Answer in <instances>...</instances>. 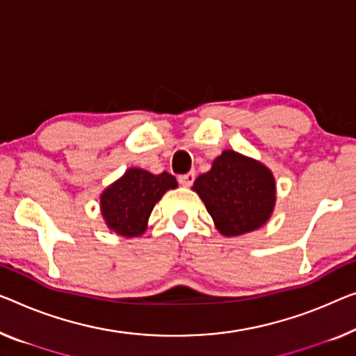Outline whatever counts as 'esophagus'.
I'll use <instances>...</instances> for the list:
<instances>
[{
  "label": "esophagus",
  "instance_id": "34e87169",
  "mask_svg": "<svg viewBox=\"0 0 356 356\" xmlns=\"http://www.w3.org/2000/svg\"><path fill=\"white\" fill-rule=\"evenodd\" d=\"M195 180V172H187L184 174V176H179V184L182 185V187H190V185L193 184Z\"/></svg>",
  "mask_w": 356,
  "mask_h": 356
}]
</instances>
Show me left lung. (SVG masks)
Returning <instances> with one entry per match:
<instances>
[{"instance_id":"obj_1","label":"left lung","mask_w":356,"mask_h":356,"mask_svg":"<svg viewBox=\"0 0 356 356\" xmlns=\"http://www.w3.org/2000/svg\"><path fill=\"white\" fill-rule=\"evenodd\" d=\"M193 190L224 236H240L261 229L277 201L272 171L233 150L222 152L209 171L195 180Z\"/></svg>"}]
</instances>
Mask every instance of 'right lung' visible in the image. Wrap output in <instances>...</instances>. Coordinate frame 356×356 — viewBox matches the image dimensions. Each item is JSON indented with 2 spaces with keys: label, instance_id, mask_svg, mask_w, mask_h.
I'll use <instances>...</instances> for the list:
<instances>
[{
  "label": "right lung",
  "instance_id": "right-lung-1",
  "mask_svg": "<svg viewBox=\"0 0 356 356\" xmlns=\"http://www.w3.org/2000/svg\"><path fill=\"white\" fill-rule=\"evenodd\" d=\"M177 180L168 172L152 174L131 168L100 195V209L105 224L121 236H140L148 217L161 196L176 188Z\"/></svg>",
  "mask_w": 356,
  "mask_h": 356
}]
</instances>
